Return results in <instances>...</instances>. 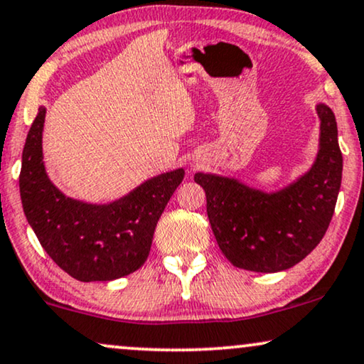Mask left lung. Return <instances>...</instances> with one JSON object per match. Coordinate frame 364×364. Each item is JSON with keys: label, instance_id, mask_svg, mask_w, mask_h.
<instances>
[{"label": "left lung", "instance_id": "obj_1", "mask_svg": "<svg viewBox=\"0 0 364 364\" xmlns=\"http://www.w3.org/2000/svg\"><path fill=\"white\" fill-rule=\"evenodd\" d=\"M321 138L316 163L287 190H251L236 179L195 174L218 246L232 266L276 273L306 258L331 223L341 186L343 156L333 111L318 105Z\"/></svg>", "mask_w": 364, "mask_h": 364}]
</instances>
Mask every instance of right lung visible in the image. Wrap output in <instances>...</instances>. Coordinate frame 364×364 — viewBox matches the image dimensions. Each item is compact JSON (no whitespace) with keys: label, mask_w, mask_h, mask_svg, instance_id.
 I'll return each mask as SVG.
<instances>
[{"label":"right lung","mask_w":364,"mask_h":364,"mask_svg":"<svg viewBox=\"0 0 364 364\" xmlns=\"http://www.w3.org/2000/svg\"><path fill=\"white\" fill-rule=\"evenodd\" d=\"M40 108L23 149L19 193L26 220L50 258L80 281H111L141 268L156 223L185 178L183 169L148 179L111 205L71 200L51 185L43 164Z\"/></svg>","instance_id":"obj_1"}]
</instances>
